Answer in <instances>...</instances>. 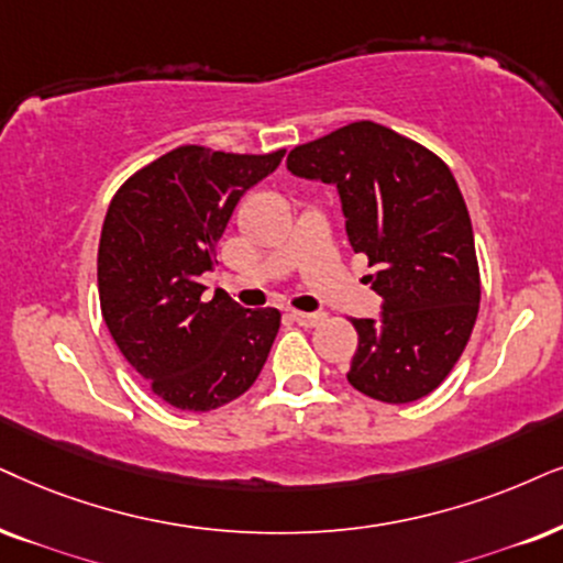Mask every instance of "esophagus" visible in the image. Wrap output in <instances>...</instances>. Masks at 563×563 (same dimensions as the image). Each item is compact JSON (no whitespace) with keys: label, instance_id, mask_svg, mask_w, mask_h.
I'll return each mask as SVG.
<instances>
[{"label":"esophagus","instance_id":"1","mask_svg":"<svg viewBox=\"0 0 563 563\" xmlns=\"http://www.w3.org/2000/svg\"><path fill=\"white\" fill-rule=\"evenodd\" d=\"M290 319L301 327H317L324 322L322 311H290Z\"/></svg>","mask_w":563,"mask_h":563}]
</instances>
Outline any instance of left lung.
Listing matches in <instances>:
<instances>
[{
  "instance_id": "8db88e82",
  "label": "left lung",
  "mask_w": 563,
  "mask_h": 563,
  "mask_svg": "<svg viewBox=\"0 0 563 563\" xmlns=\"http://www.w3.org/2000/svg\"><path fill=\"white\" fill-rule=\"evenodd\" d=\"M288 170L338 187L353 252L366 254L379 319H353L347 382L382 402L421 400L471 340L481 273L450 166L389 126L353 122L288 153Z\"/></svg>"
}]
</instances>
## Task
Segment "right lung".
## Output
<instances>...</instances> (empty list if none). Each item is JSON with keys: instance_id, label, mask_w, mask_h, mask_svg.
I'll return each instance as SVG.
<instances>
[{"instance_id": "1", "label": "right lung", "mask_w": 563, "mask_h": 563, "mask_svg": "<svg viewBox=\"0 0 563 563\" xmlns=\"http://www.w3.org/2000/svg\"><path fill=\"white\" fill-rule=\"evenodd\" d=\"M286 151L220 153L181 145L130 176L106 212L98 296L113 343L161 400L205 412L236 400L257 379L280 330L277 309H244L199 275L246 189Z\"/></svg>"}]
</instances>
